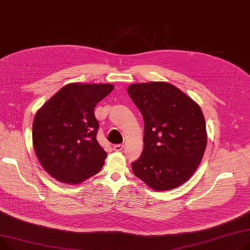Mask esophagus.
<instances>
[{
    "instance_id": "obj_1",
    "label": "esophagus",
    "mask_w": 250,
    "mask_h": 250,
    "mask_svg": "<svg viewBox=\"0 0 250 250\" xmlns=\"http://www.w3.org/2000/svg\"><path fill=\"white\" fill-rule=\"evenodd\" d=\"M123 148H124V145H123V144H115V145L113 146V149H114L115 151H122Z\"/></svg>"
}]
</instances>
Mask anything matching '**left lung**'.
Instances as JSON below:
<instances>
[{"label": "left lung", "instance_id": "obj_1", "mask_svg": "<svg viewBox=\"0 0 250 250\" xmlns=\"http://www.w3.org/2000/svg\"><path fill=\"white\" fill-rule=\"evenodd\" d=\"M127 91L144 120V147L132 163L133 173L153 189L181 186L192 177L206 149L200 106L168 83H133Z\"/></svg>", "mask_w": 250, "mask_h": 250}]
</instances>
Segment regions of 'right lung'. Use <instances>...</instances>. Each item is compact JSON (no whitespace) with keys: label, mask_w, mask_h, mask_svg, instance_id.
<instances>
[{"label":"right lung","mask_w":250,"mask_h":250,"mask_svg":"<svg viewBox=\"0 0 250 250\" xmlns=\"http://www.w3.org/2000/svg\"><path fill=\"white\" fill-rule=\"evenodd\" d=\"M114 89L110 83H69L36 113L32 138L39 163L51 177L80 184L102 168L107 152L97 141L94 110Z\"/></svg>","instance_id":"1"}]
</instances>
